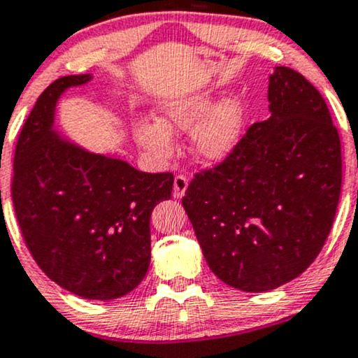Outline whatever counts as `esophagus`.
I'll return each mask as SVG.
<instances>
[{
	"mask_svg": "<svg viewBox=\"0 0 358 358\" xmlns=\"http://www.w3.org/2000/svg\"><path fill=\"white\" fill-rule=\"evenodd\" d=\"M187 184H189V180H187L186 176H182V174L176 176V178H174V189H172V196H174V198H178V199L182 198L184 192H186V189H187Z\"/></svg>",
	"mask_w": 358,
	"mask_h": 358,
	"instance_id": "34e87169",
	"label": "esophagus"
}]
</instances>
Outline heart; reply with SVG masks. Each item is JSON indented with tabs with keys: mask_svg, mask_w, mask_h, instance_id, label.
Wrapping results in <instances>:
<instances>
[{
	"mask_svg": "<svg viewBox=\"0 0 358 358\" xmlns=\"http://www.w3.org/2000/svg\"><path fill=\"white\" fill-rule=\"evenodd\" d=\"M213 106L210 94L174 98L159 110L157 123L136 127L138 143L160 159L174 150L171 134L191 131L192 152L206 162H220L235 150L242 138L245 104L240 98H228Z\"/></svg>",
	"mask_w": 358,
	"mask_h": 358,
	"instance_id": "1",
	"label": "heart"
}]
</instances>
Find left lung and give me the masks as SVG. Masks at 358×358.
Returning <instances> with one entry per match:
<instances>
[{
  "mask_svg": "<svg viewBox=\"0 0 358 358\" xmlns=\"http://www.w3.org/2000/svg\"><path fill=\"white\" fill-rule=\"evenodd\" d=\"M267 99L271 118L196 172L182 198L208 266L245 292L282 286L315 262L341 189L340 136L320 91L279 66Z\"/></svg>",
  "mask_w": 358,
  "mask_h": 358,
  "instance_id": "1",
  "label": "left lung"
}]
</instances>
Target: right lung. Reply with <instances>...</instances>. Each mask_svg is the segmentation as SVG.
Segmentation results:
<instances>
[{
  "mask_svg": "<svg viewBox=\"0 0 358 358\" xmlns=\"http://www.w3.org/2000/svg\"><path fill=\"white\" fill-rule=\"evenodd\" d=\"M90 74L64 76L38 96L20 131L11 199L27 248L49 279L86 299H116L150 264V215L171 198V172H140L54 134L59 96Z\"/></svg>",
  "mask_w": 358,
  "mask_h": 358,
  "instance_id": "right-lung-1",
  "label": "right lung"
}]
</instances>
